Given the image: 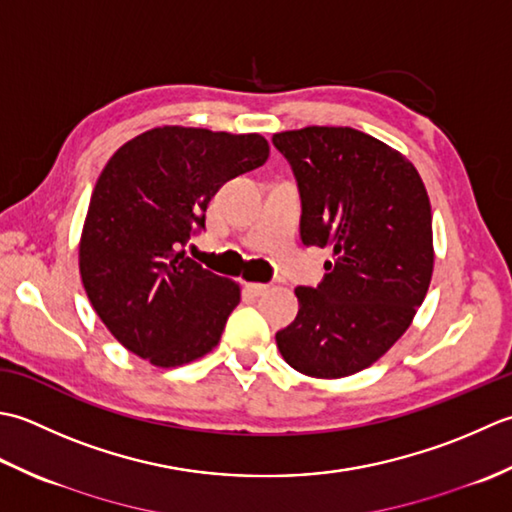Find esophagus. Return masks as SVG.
I'll use <instances>...</instances> for the list:
<instances>
[{
	"mask_svg": "<svg viewBox=\"0 0 512 512\" xmlns=\"http://www.w3.org/2000/svg\"><path fill=\"white\" fill-rule=\"evenodd\" d=\"M267 289H269V285H263V283H245V291L252 296H263Z\"/></svg>",
	"mask_w": 512,
	"mask_h": 512,
	"instance_id": "esophagus-1",
	"label": "esophagus"
}]
</instances>
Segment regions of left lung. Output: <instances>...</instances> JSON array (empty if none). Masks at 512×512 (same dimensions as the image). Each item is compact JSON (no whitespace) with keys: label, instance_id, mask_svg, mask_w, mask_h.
Here are the masks:
<instances>
[{"label":"left lung","instance_id":"obj_1","mask_svg":"<svg viewBox=\"0 0 512 512\" xmlns=\"http://www.w3.org/2000/svg\"><path fill=\"white\" fill-rule=\"evenodd\" d=\"M296 174L305 245L331 249L318 289L298 287V316L276 333L285 362L320 380L371 367L411 327L431 285V201L415 165L353 128L274 134Z\"/></svg>","mask_w":512,"mask_h":512}]
</instances>
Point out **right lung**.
Returning a JSON list of instances; mask_svg holds the SVG:
<instances>
[{"label": "right lung", "mask_w": 512, "mask_h": 512, "mask_svg": "<svg viewBox=\"0 0 512 512\" xmlns=\"http://www.w3.org/2000/svg\"><path fill=\"white\" fill-rule=\"evenodd\" d=\"M265 137L163 125L123 143L99 174L79 274L103 325L134 356L170 369L210 353L241 302L236 280L185 256L225 181L263 165Z\"/></svg>", "instance_id": "1"}]
</instances>
